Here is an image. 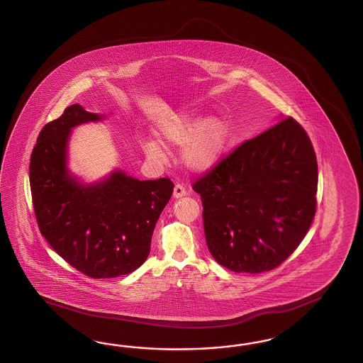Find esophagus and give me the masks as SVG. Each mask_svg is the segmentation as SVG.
I'll use <instances>...</instances> for the list:
<instances>
[{"label": "esophagus", "mask_w": 363, "mask_h": 363, "mask_svg": "<svg viewBox=\"0 0 363 363\" xmlns=\"http://www.w3.org/2000/svg\"><path fill=\"white\" fill-rule=\"evenodd\" d=\"M186 187L184 186V185H181V184H177L176 186H174V193H173L174 198L184 197V196H186Z\"/></svg>", "instance_id": "1"}]
</instances>
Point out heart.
<instances>
[{
    "label": "heart",
    "instance_id": "1",
    "mask_svg": "<svg viewBox=\"0 0 363 363\" xmlns=\"http://www.w3.org/2000/svg\"><path fill=\"white\" fill-rule=\"evenodd\" d=\"M157 137L166 146H184L182 160L193 170L205 172L217 164L228 141L229 129L220 118L173 116L157 126ZM143 152L152 158L165 155L155 141L143 143Z\"/></svg>",
    "mask_w": 363,
    "mask_h": 363
}]
</instances>
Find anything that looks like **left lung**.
Listing matches in <instances>:
<instances>
[{
  "instance_id": "1",
  "label": "left lung",
  "mask_w": 363,
  "mask_h": 363,
  "mask_svg": "<svg viewBox=\"0 0 363 363\" xmlns=\"http://www.w3.org/2000/svg\"><path fill=\"white\" fill-rule=\"evenodd\" d=\"M317 186L313 143L293 117L241 143L193 184L210 253L235 273L278 267L311 226Z\"/></svg>"
}]
</instances>
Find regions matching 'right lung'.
<instances>
[{
	"mask_svg": "<svg viewBox=\"0 0 363 363\" xmlns=\"http://www.w3.org/2000/svg\"><path fill=\"white\" fill-rule=\"evenodd\" d=\"M99 120L78 104L67 106L38 134L29 169L41 234L67 264L97 279L129 274L146 261L155 223L174 187L169 178L140 181L122 172L91 186L69 176L70 129Z\"/></svg>",
	"mask_w": 363,
	"mask_h": 363,
	"instance_id": "obj_1",
	"label": "right lung"
}]
</instances>
